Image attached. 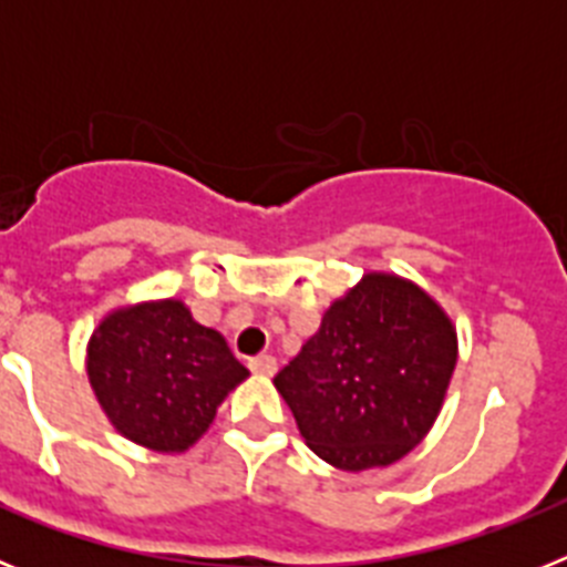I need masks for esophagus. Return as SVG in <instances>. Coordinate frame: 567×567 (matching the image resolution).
I'll use <instances>...</instances> for the list:
<instances>
[{"label": "esophagus", "instance_id": "esophagus-1", "mask_svg": "<svg viewBox=\"0 0 567 567\" xmlns=\"http://www.w3.org/2000/svg\"><path fill=\"white\" fill-rule=\"evenodd\" d=\"M249 369H252L255 374H264V378H272V374L278 372V360H275L272 354H260V358L249 360Z\"/></svg>", "mask_w": 567, "mask_h": 567}]
</instances>
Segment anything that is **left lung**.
Here are the masks:
<instances>
[{
	"mask_svg": "<svg viewBox=\"0 0 567 567\" xmlns=\"http://www.w3.org/2000/svg\"><path fill=\"white\" fill-rule=\"evenodd\" d=\"M457 365V329L412 280L369 272L275 378L307 445L340 471L383 468L429 434Z\"/></svg>",
	"mask_w": 567,
	"mask_h": 567,
	"instance_id": "obj_1",
	"label": "left lung"
}]
</instances>
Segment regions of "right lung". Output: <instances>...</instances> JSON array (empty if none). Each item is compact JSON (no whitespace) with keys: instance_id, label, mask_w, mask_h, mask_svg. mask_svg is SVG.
I'll return each mask as SVG.
<instances>
[{"instance_id":"add662e5","label":"right lung","mask_w":567,"mask_h":567,"mask_svg":"<svg viewBox=\"0 0 567 567\" xmlns=\"http://www.w3.org/2000/svg\"><path fill=\"white\" fill-rule=\"evenodd\" d=\"M87 378L122 437L150 452L182 454L249 372L221 332L167 298L113 309L90 334Z\"/></svg>"}]
</instances>
